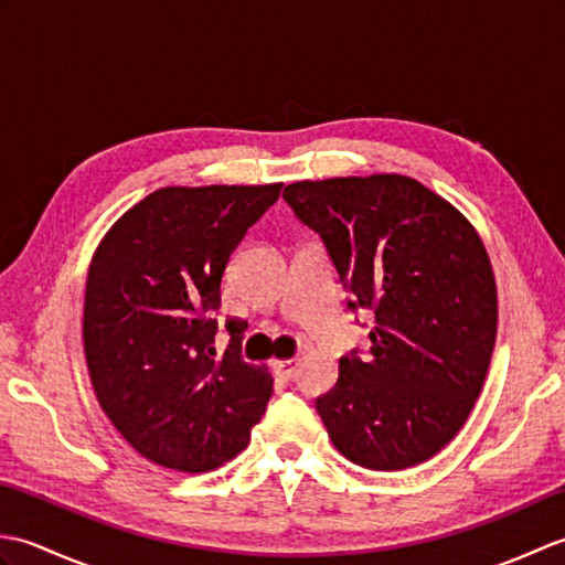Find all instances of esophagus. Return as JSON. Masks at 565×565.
Segmentation results:
<instances>
[{
    "label": "esophagus",
    "mask_w": 565,
    "mask_h": 565,
    "mask_svg": "<svg viewBox=\"0 0 565 565\" xmlns=\"http://www.w3.org/2000/svg\"><path fill=\"white\" fill-rule=\"evenodd\" d=\"M276 371H279L284 379H294L298 371V359H284V362H276Z\"/></svg>",
    "instance_id": "obj_1"
}]
</instances>
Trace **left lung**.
Here are the masks:
<instances>
[{"mask_svg": "<svg viewBox=\"0 0 565 565\" xmlns=\"http://www.w3.org/2000/svg\"><path fill=\"white\" fill-rule=\"evenodd\" d=\"M284 199L316 231L369 310V352L340 359L316 411L334 447L371 471L431 459L471 415L493 356L498 289L476 227L411 177L294 182Z\"/></svg>", "mask_w": 565, "mask_h": 565, "instance_id": "obj_1", "label": "left lung"}]
</instances>
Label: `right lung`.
Here are the masks:
<instances>
[{
  "mask_svg": "<svg viewBox=\"0 0 565 565\" xmlns=\"http://www.w3.org/2000/svg\"><path fill=\"white\" fill-rule=\"evenodd\" d=\"M284 184L164 186L128 209L94 252L82 338L94 393L148 461L213 471L247 447L271 398L267 366L239 356L245 322L225 320L221 279L239 239Z\"/></svg>",
  "mask_w": 565,
  "mask_h": 565,
  "instance_id": "right-lung-1",
  "label": "right lung"
}]
</instances>
